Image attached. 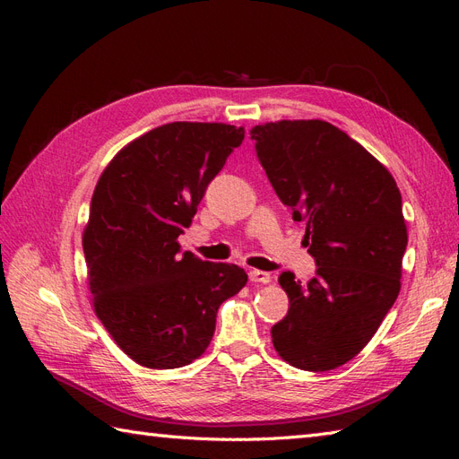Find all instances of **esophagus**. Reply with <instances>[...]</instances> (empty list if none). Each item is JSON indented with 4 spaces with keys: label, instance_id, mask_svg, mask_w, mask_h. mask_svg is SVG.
I'll return each mask as SVG.
<instances>
[{
    "label": "esophagus",
    "instance_id": "1",
    "mask_svg": "<svg viewBox=\"0 0 459 459\" xmlns=\"http://www.w3.org/2000/svg\"><path fill=\"white\" fill-rule=\"evenodd\" d=\"M248 280L253 283H270L272 275L268 272H262V270H251L248 272Z\"/></svg>",
    "mask_w": 459,
    "mask_h": 459
}]
</instances>
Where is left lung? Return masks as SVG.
I'll return each mask as SVG.
<instances>
[{
    "instance_id": "obj_1",
    "label": "left lung",
    "mask_w": 459,
    "mask_h": 459,
    "mask_svg": "<svg viewBox=\"0 0 459 459\" xmlns=\"http://www.w3.org/2000/svg\"><path fill=\"white\" fill-rule=\"evenodd\" d=\"M277 197L307 224L316 275L283 272L287 316L272 327L285 362L329 371L352 359L391 310L408 230L394 178L325 120H280L251 130Z\"/></svg>"
}]
</instances>
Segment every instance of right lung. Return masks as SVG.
I'll return each mask as SVG.
<instances>
[{"label":"right lung","instance_id":"right-lung-1","mask_svg":"<svg viewBox=\"0 0 459 459\" xmlns=\"http://www.w3.org/2000/svg\"><path fill=\"white\" fill-rule=\"evenodd\" d=\"M243 137L230 124H164L120 149L95 186L82 238L93 307L140 366L197 359L220 304L247 283L243 268L182 253L178 243Z\"/></svg>","mask_w":459,"mask_h":459}]
</instances>
